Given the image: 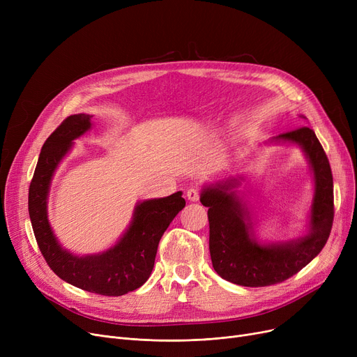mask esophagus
I'll return each instance as SVG.
<instances>
[{
    "mask_svg": "<svg viewBox=\"0 0 357 357\" xmlns=\"http://www.w3.org/2000/svg\"><path fill=\"white\" fill-rule=\"evenodd\" d=\"M186 197H188L190 201H198L199 199V191L195 188H190L186 191Z\"/></svg>",
    "mask_w": 357,
    "mask_h": 357,
    "instance_id": "1",
    "label": "esophagus"
}]
</instances>
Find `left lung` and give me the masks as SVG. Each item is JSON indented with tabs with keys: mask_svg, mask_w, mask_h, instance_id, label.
<instances>
[{
	"mask_svg": "<svg viewBox=\"0 0 357 357\" xmlns=\"http://www.w3.org/2000/svg\"><path fill=\"white\" fill-rule=\"evenodd\" d=\"M276 140L301 146L312 167L315 194L311 205V229L305 237L260 246L250 238V226L245 221L240 199L234 192H227L230 182L208 186L201 194L202 205L208 207L213 268L222 279L241 287H269L294 276L323 250L333 227V174L314 130L304 124L280 133Z\"/></svg>",
	"mask_w": 357,
	"mask_h": 357,
	"instance_id": "left-lung-1",
	"label": "left lung"
}]
</instances>
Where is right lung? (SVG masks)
<instances>
[{
    "label": "right lung",
    "instance_id": "right-lung-1",
    "mask_svg": "<svg viewBox=\"0 0 357 357\" xmlns=\"http://www.w3.org/2000/svg\"><path fill=\"white\" fill-rule=\"evenodd\" d=\"M91 127V116L73 114L45 142L29 188L31 227L46 264L65 282L105 296H120L140 288L155 266L159 241L176 214L185 207L182 192L140 202L128 230L114 248L78 257L63 250L47 221V194L54 169L68 153L72 140Z\"/></svg>",
    "mask_w": 357,
    "mask_h": 357
}]
</instances>
